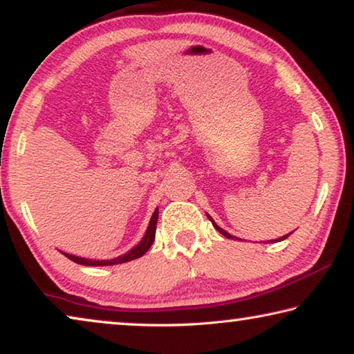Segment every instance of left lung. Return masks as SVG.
<instances>
[{
	"label": "left lung",
	"instance_id": "8db88e82",
	"mask_svg": "<svg viewBox=\"0 0 354 354\" xmlns=\"http://www.w3.org/2000/svg\"><path fill=\"white\" fill-rule=\"evenodd\" d=\"M207 218L212 221V225H214V227H215V230H217V231L220 232V234H223V236H225V237H227V239H237V237H234V236H231V234H230V232H226L225 230H221V227H220V226H218L217 223H215V221H214V220H212L211 217H209V215H207ZM286 237H289V234H287V236H284V237H281V239H279V241H284V239H286ZM237 241H241V239H237ZM277 241H278V239H277ZM277 241H274V242H277ZM279 241H278V242H279ZM268 242H272V241H268Z\"/></svg>",
	"mask_w": 354,
	"mask_h": 354
}]
</instances>
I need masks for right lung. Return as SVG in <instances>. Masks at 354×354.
Masks as SVG:
<instances>
[{"instance_id": "1", "label": "right lung", "mask_w": 354, "mask_h": 354, "mask_svg": "<svg viewBox=\"0 0 354 354\" xmlns=\"http://www.w3.org/2000/svg\"><path fill=\"white\" fill-rule=\"evenodd\" d=\"M158 214L159 211L156 209L153 217H151V221H149L148 225V230L145 232V236H143V239L140 241L139 245H136V247L128 251L127 254L123 256H118L115 257V259H111V261H91V259H84V257H77V256H73V254H67L64 253V256H67L70 261H73L76 263H81V266H92V267H97V266H115V263H123V262H129L133 259H137V257H140L147 253V251L149 250V247H151L153 242H154V237H156V223H158Z\"/></svg>"}]
</instances>
